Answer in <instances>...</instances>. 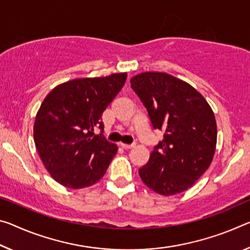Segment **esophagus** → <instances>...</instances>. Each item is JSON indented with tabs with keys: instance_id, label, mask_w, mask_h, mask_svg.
Wrapping results in <instances>:
<instances>
[{
	"instance_id": "1",
	"label": "esophagus",
	"mask_w": 250,
	"mask_h": 250,
	"mask_svg": "<svg viewBox=\"0 0 250 250\" xmlns=\"http://www.w3.org/2000/svg\"><path fill=\"white\" fill-rule=\"evenodd\" d=\"M120 146L122 149H125V150H129V149H132L133 146H134V145H126V144H120Z\"/></svg>"
}]
</instances>
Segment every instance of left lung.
<instances>
[{
    "instance_id": "8db88e82",
    "label": "left lung",
    "mask_w": 250,
    "mask_h": 250,
    "mask_svg": "<svg viewBox=\"0 0 250 250\" xmlns=\"http://www.w3.org/2000/svg\"><path fill=\"white\" fill-rule=\"evenodd\" d=\"M153 129L165 132L148 164L139 169L146 187L162 196L189 189L209 168L217 145L215 114L198 91L165 72H142L130 80Z\"/></svg>"
}]
</instances>
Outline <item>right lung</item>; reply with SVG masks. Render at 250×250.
<instances>
[{
  "label": "right lung",
  "instance_id": "right-lung-1",
  "mask_svg": "<svg viewBox=\"0 0 250 250\" xmlns=\"http://www.w3.org/2000/svg\"><path fill=\"white\" fill-rule=\"evenodd\" d=\"M126 80V72L61 83L47 94L37 113L33 137L47 172L71 189L90 187L104 176L118 146L94 130Z\"/></svg>",
  "mask_w": 250,
  "mask_h": 250
}]
</instances>
